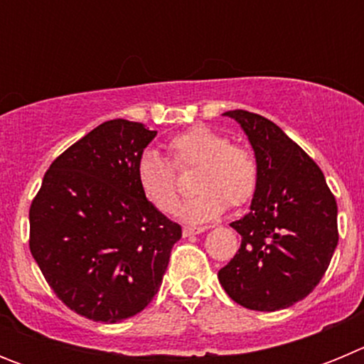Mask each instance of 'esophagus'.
Masks as SVG:
<instances>
[{
  "instance_id": "obj_1",
  "label": "esophagus",
  "mask_w": 364,
  "mask_h": 364,
  "mask_svg": "<svg viewBox=\"0 0 364 364\" xmlns=\"http://www.w3.org/2000/svg\"><path fill=\"white\" fill-rule=\"evenodd\" d=\"M208 228H195V226H184L182 228V233H184V237H191V235H198L202 233V231H205Z\"/></svg>"
}]
</instances>
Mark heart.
I'll return each instance as SVG.
<instances>
[{
    "mask_svg": "<svg viewBox=\"0 0 364 364\" xmlns=\"http://www.w3.org/2000/svg\"><path fill=\"white\" fill-rule=\"evenodd\" d=\"M169 160L147 149L136 162L138 189L156 211L175 213L180 191L176 171H191L195 197L182 205L188 222L213 220L228 208L250 204L259 189L260 169L255 153L247 146L231 142L222 131L195 125L173 136L167 144Z\"/></svg>",
    "mask_w": 364,
    "mask_h": 364,
    "instance_id": "1",
    "label": "heart"
}]
</instances>
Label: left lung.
Segmentation results:
<instances>
[{
	"label": "left lung",
	"instance_id": "1",
	"mask_svg": "<svg viewBox=\"0 0 364 364\" xmlns=\"http://www.w3.org/2000/svg\"><path fill=\"white\" fill-rule=\"evenodd\" d=\"M224 114L250 138L260 180L252 211L231 222L242 242L218 281L240 306L277 311L311 294L326 273L339 240L337 202L321 167L277 124L242 109Z\"/></svg>",
	"mask_w": 364,
	"mask_h": 364
}]
</instances>
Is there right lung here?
<instances>
[{"mask_svg":"<svg viewBox=\"0 0 364 364\" xmlns=\"http://www.w3.org/2000/svg\"><path fill=\"white\" fill-rule=\"evenodd\" d=\"M154 136L140 122L100 124L56 156L32 198V257L56 297L87 319L142 311L182 237L138 189L136 162Z\"/></svg>","mask_w":364,"mask_h":364,"instance_id":"1","label":"right lung"}]
</instances>
